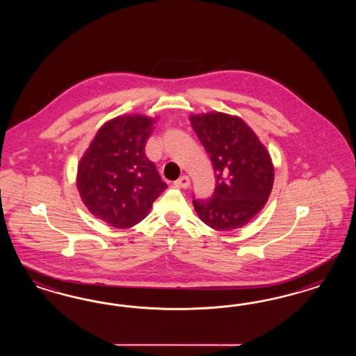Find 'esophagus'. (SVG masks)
I'll list each match as a JSON object with an SVG mask.
<instances>
[{
	"instance_id": "34e87169",
	"label": "esophagus",
	"mask_w": 356,
	"mask_h": 356,
	"mask_svg": "<svg viewBox=\"0 0 356 356\" xmlns=\"http://www.w3.org/2000/svg\"><path fill=\"white\" fill-rule=\"evenodd\" d=\"M175 185H176L177 188H184V189H186V188H189V185H191V180H189V177H188V176H181L179 180H176V181H175Z\"/></svg>"
}]
</instances>
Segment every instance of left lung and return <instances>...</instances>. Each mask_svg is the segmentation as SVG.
<instances>
[{
  "mask_svg": "<svg viewBox=\"0 0 356 356\" xmlns=\"http://www.w3.org/2000/svg\"><path fill=\"white\" fill-rule=\"evenodd\" d=\"M191 125L204 145L216 173V191L206 201L193 200L200 219L216 231L248 225L268 202L274 184L269 151L248 124L235 115H191Z\"/></svg>",
  "mask_w": 356,
  "mask_h": 356,
  "instance_id": "1",
  "label": "left lung"
}]
</instances>
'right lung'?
Wrapping results in <instances>:
<instances>
[{
	"label": "right lung",
	"mask_w": 356,
	"mask_h": 356,
	"mask_svg": "<svg viewBox=\"0 0 356 356\" xmlns=\"http://www.w3.org/2000/svg\"><path fill=\"white\" fill-rule=\"evenodd\" d=\"M156 118L140 113L108 120L78 163L76 189L87 210L115 228H129L150 213L167 188L145 155Z\"/></svg>",
	"instance_id": "1"
}]
</instances>
